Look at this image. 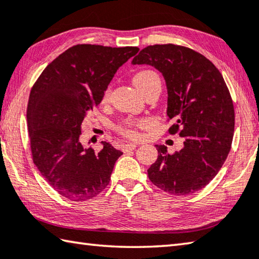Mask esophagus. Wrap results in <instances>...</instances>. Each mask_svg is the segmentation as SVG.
Segmentation results:
<instances>
[{
  "mask_svg": "<svg viewBox=\"0 0 259 259\" xmlns=\"http://www.w3.org/2000/svg\"><path fill=\"white\" fill-rule=\"evenodd\" d=\"M136 147H137V145L134 144V143H126L124 145H122V150L123 152H129V150H134Z\"/></svg>",
  "mask_w": 259,
  "mask_h": 259,
  "instance_id": "obj_1",
  "label": "esophagus"
}]
</instances>
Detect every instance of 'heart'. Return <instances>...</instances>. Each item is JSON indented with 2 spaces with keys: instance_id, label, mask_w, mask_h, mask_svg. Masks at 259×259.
I'll list each match as a JSON object with an SVG mask.
<instances>
[{
  "instance_id": "b5f03b06",
  "label": "heart",
  "mask_w": 259,
  "mask_h": 259,
  "mask_svg": "<svg viewBox=\"0 0 259 259\" xmlns=\"http://www.w3.org/2000/svg\"><path fill=\"white\" fill-rule=\"evenodd\" d=\"M153 81H159V77L157 76L156 72L152 71V70H142V71L137 72L133 78V82L136 87H137L139 91H142L144 87L147 86L150 82ZM107 94H105V98ZM143 122L140 121H124L116 126V130L119 131L121 135L126 136L129 138H134L137 136L136 133V126L142 124Z\"/></svg>"
}]
</instances>
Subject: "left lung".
Wrapping results in <instances>:
<instances>
[{
	"mask_svg": "<svg viewBox=\"0 0 259 259\" xmlns=\"http://www.w3.org/2000/svg\"><path fill=\"white\" fill-rule=\"evenodd\" d=\"M131 63L152 65L163 74L166 114L175 122L168 133L183 139L175 154L155 145L158 156L147 170L149 180L168 194H194L213 180L231 149L234 109L222 74L198 52L173 44L147 46Z\"/></svg>",
	"mask_w": 259,
	"mask_h": 259,
	"instance_id": "left-lung-1",
	"label": "left lung"
}]
</instances>
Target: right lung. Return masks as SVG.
<instances>
[{"instance_id":"obj_1","label":"right lung","mask_w":259,"mask_h":259,"mask_svg":"<svg viewBox=\"0 0 259 259\" xmlns=\"http://www.w3.org/2000/svg\"><path fill=\"white\" fill-rule=\"evenodd\" d=\"M138 51L135 46H72L52 61L31 88L27 122L32 159L65 198L92 199L109 185L122 152L106 142L98 154L83 147L81 123L102 102L117 69Z\"/></svg>"}]
</instances>
